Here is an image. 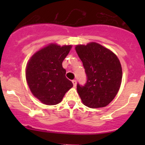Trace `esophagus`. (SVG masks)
<instances>
[{"label":"esophagus","instance_id":"34e87169","mask_svg":"<svg viewBox=\"0 0 145 145\" xmlns=\"http://www.w3.org/2000/svg\"><path fill=\"white\" fill-rule=\"evenodd\" d=\"M72 83H73V85H74V87H76V80H73Z\"/></svg>","mask_w":145,"mask_h":145}]
</instances>
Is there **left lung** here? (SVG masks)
<instances>
[{
  "instance_id": "1",
  "label": "left lung",
  "mask_w": 145,
  "mask_h": 145,
  "mask_svg": "<svg viewBox=\"0 0 145 145\" xmlns=\"http://www.w3.org/2000/svg\"><path fill=\"white\" fill-rule=\"evenodd\" d=\"M83 62L87 81L84 86L77 84V92L84 105L90 108L109 105L120 88L122 68L117 56L97 43L75 48Z\"/></svg>"
}]
</instances>
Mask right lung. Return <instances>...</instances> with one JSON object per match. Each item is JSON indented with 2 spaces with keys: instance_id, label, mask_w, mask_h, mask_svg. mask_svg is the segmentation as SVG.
<instances>
[{
  "instance_id": "add662e5",
  "label": "right lung",
  "mask_w": 145,
  "mask_h": 145,
  "mask_svg": "<svg viewBox=\"0 0 145 145\" xmlns=\"http://www.w3.org/2000/svg\"><path fill=\"white\" fill-rule=\"evenodd\" d=\"M71 48V45L50 44L36 52L27 64L28 86L32 94L45 105L59 103L73 87L62 67V62Z\"/></svg>"
}]
</instances>
